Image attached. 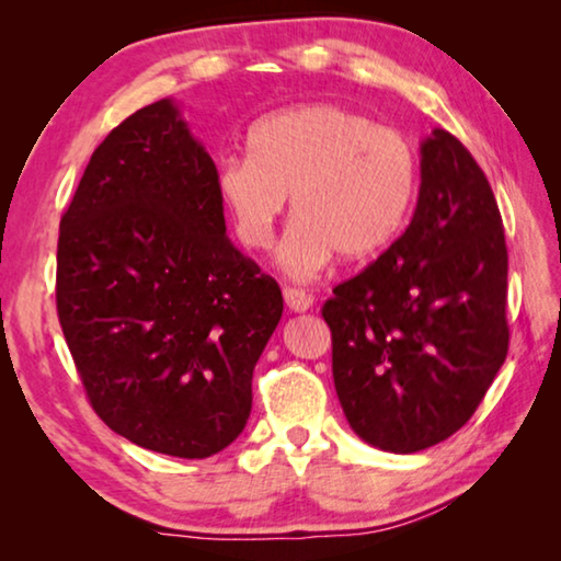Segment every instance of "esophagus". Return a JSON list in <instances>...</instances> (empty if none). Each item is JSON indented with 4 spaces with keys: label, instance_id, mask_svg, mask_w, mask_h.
<instances>
[{
    "label": "esophagus",
    "instance_id": "34e87169",
    "mask_svg": "<svg viewBox=\"0 0 561 561\" xmlns=\"http://www.w3.org/2000/svg\"><path fill=\"white\" fill-rule=\"evenodd\" d=\"M284 304H287L291 311H307L311 304H314V299H311V294H307L304 289L287 287L284 289Z\"/></svg>",
    "mask_w": 561,
    "mask_h": 561
}]
</instances>
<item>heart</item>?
Returning <instances> with one entry per match:
<instances>
[{"instance_id": "obj_1", "label": "heart", "mask_w": 561, "mask_h": 561, "mask_svg": "<svg viewBox=\"0 0 561 561\" xmlns=\"http://www.w3.org/2000/svg\"><path fill=\"white\" fill-rule=\"evenodd\" d=\"M421 183L411 140L356 111L311 103L262 118L250 156L225 158L217 197L247 250H267L291 195L279 267L307 282L339 254L360 262L403 232Z\"/></svg>"}]
</instances>
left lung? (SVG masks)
Instances as JSON below:
<instances>
[{
    "mask_svg": "<svg viewBox=\"0 0 561 561\" xmlns=\"http://www.w3.org/2000/svg\"><path fill=\"white\" fill-rule=\"evenodd\" d=\"M321 317L339 403L368 445L425 450L478 411L510 346L507 244L488 178L453 133L423 140L411 225Z\"/></svg>",
    "mask_w": 561,
    "mask_h": 561,
    "instance_id": "left-lung-1",
    "label": "left lung"
}]
</instances>
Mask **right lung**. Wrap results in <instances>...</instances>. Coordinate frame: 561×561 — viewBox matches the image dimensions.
<instances>
[{
	"label": "right lung",
	"instance_id": "right-lung-1",
	"mask_svg": "<svg viewBox=\"0 0 561 561\" xmlns=\"http://www.w3.org/2000/svg\"><path fill=\"white\" fill-rule=\"evenodd\" d=\"M217 168L170 99L93 150L56 250V311L89 403L173 458L227 448L282 289L227 240Z\"/></svg>",
	"mask_w": 561,
	"mask_h": 561
}]
</instances>
